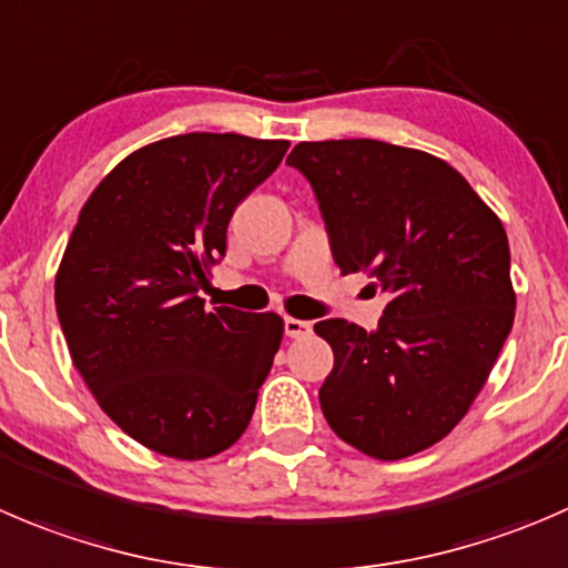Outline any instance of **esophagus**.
<instances>
[{
    "mask_svg": "<svg viewBox=\"0 0 568 568\" xmlns=\"http://www.w3.org/2000/svg\"><path fill=\"white\" fill-rule=\"evenodd\" d=\"M313 333V324L311 322H302V318H285V335L288 338H305V335Z\"/></svg>",
    "mask_w": 568,
    "mask_h": 568,
    "instance_id": "34e87169",
    "label": "esophagus"
}]
</instances>
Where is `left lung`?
Segmentation results:
<instances>
[{
    "instance_id": "left-lung-1",
    "label": "left lung",
    "mask_w": 568,
    "mask_h": 568,
    "mask_svg": "<svg viewBox=\"0 0 568 568\" xmlns=\"http://www.w3.org/2000/svg\"><path fill=\"white\" fill-rule=\"evenodd\" d=\"M313 185L341 274L366 272L390 296L377 329L318 322L333 372L318 390L341 442L399 460L453 433L514 327L508 235L442 158L346 138L288 155Z\"/></svg>"
}]
</instances>
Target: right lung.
I'll use <instances>...</instances> for the list:
<instances>
[{"mask_svg": "<svg viewBox=\"0 0 568 568\" xmlns=\"http://www.w3.org/2000/svg\"><path fill=\"white\" fill-rule=\"evenodd\" d=\"M288 141L189 132L126 155L82 205L54 277L71 361L99 407L152 453L233 447L283 341L277 313L207 311L235 207Z\"/></svg>", "mask_w": 568, "mask_h": 568, "instance_id": "add662e5", "label": "right lung"}]
</instances>
